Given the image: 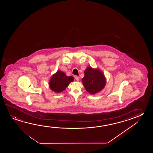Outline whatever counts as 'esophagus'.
I'll list each match as a JSON object with an SVG mask.
<instances>
[{
  "label": "esophagus",
  "instance_id": "1",
  "mask_svg": "<svg viewBox=\"0 0 153 153\" xmlns=\"http://www.w3.org/2000/svg\"><path fill=\"white\" fill-rule=\"evenodd\" d=\"M75 79L76 81H79V78L78 77V76H76L75 77Z\"/></svg>",
  "mask_w": 153,
  "mask_h": 153
}]
</instances>
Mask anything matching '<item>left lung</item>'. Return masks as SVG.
Returning a JSON list of instances; mask_svg holds the SVG:
<instances>
[{
  "mask_svg": "<svg viewBox=\"0 0 153 153\" xmlns=\"http://www.w3.org/2000/svg\"><path fill=\"white\" fill-rule=\"evenodd\" d=\"M84 73L82 82L88 93L95 94L103 89L106 84V79L103 73L100 69L88 67L85 69Z\"/></svg>",
  "mask_w": 153,
  "mask_h": 153,
  "instance_id": "1",
  "label": "left lung"
}]
</instances>
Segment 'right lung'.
I'll use <instances>...</instances> for the list:
<instances>
[{"instance_id":"right-lung-1","label":"right lung","mask_w":153,"mask_h":153,"mask_svg":"<svg viewBox=\"0 0 153 153\" xmlns=\"http://www.w3.org/2000/svg\"><path fill=\"white\" fill-rule=\"evenodd\" d=\"M73 81V76H68L64 72L58 71L50 79L49 86L52 91L59 93L65 90L69 83Z\"/></svg>"}]
</instances>
